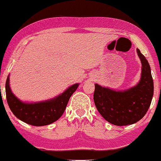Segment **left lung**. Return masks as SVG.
Listing matches in <instances>:
<instances>
[{"label":"left lung","mask_w":161,"mask_h":161,"mask_svg":"<svg viewBox=\"0 0 161 161\" xmlns=\"http://www.w3.org/2000/svg\"><path fill=\"white\" fill-rule=\"evenodd\" d=\"M141 62V76L136 86L114 90L95 84L93 99L101 116L116 126L136 123L147 112L153 96V81L150 66L144 55L136 49Z\"/></svg>","instance_id":"1"}]
</instances>
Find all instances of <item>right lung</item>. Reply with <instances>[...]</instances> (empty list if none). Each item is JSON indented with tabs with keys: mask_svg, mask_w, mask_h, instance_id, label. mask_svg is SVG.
Returning <instances> with one entry per match:
<instances>
[{
	"mask_svg": "<svg viewBox=\"0 0 161 161\" xmlns=\"http://www.w3.org/2000/svg\"><path fill=\"white\" fill-rule=\"evenodd\" d=\"M10 75L5 84L7 102L13 114L20 120L32 126L49 125L58 120L65 112L72 95L79 87V83L69 86L62 93L55 98L36 103H26L20 100L10 87Z\"/></svg>",
	"mask_w": 161,
	"mask_h": 161,
	"instance_id": "add662e5",
	"label": "right lung"
}]
</instances>
